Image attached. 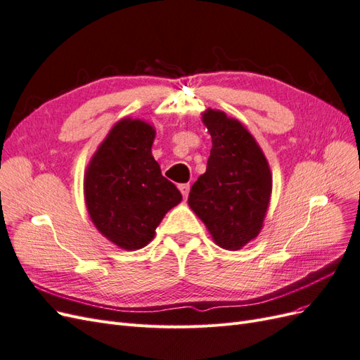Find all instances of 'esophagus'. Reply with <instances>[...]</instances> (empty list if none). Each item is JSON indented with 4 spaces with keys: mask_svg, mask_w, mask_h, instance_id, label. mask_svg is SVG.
Instances as JSON below:
<instances>
[{
    "mask_svg": "<svg viewBox=\"0 0 360 360\" xmlns=\"http://www.w3.org/2000/svg\"><path fill=\"white\" fill-rule=\"evenodd\" d=\"M179 189H180V192H181L183 197H184V198H188V195H189V189H191L189 183H183V184H179Z\"/></svg>",
    "mask_w": 360,
    "mask_h": 360,
    "instance_id": "obj_1",
    "label": "esophagus"
}]
</instances>
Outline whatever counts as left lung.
<instances>
[{"label":"left lung","mask_w":360,"mask_h":360,"mask_svg":"<svg viewBox=\"0 0 360 360\" xmlns=\"http://www.w3.org/2000/svg\"><path fill=\"white\" fill-rule=\"evenodd\" d=\"M201 115L212 136V150L188 204L217 246L238 250L263 230L274 184L271 171L243 123L212 108Z\"/></svg>","instance_id":"left-lung-1"}]
</instances>
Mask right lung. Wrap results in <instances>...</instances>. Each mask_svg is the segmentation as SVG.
<instances>
[{
  "label": "right lung",
  "mask_w": 360,
  "mask_h": 360,
  "mask_svg": "<svg viewBox=\"0 0 360 360\" xmlns=\"http://www.w3.org/2000/svg\"><path fill=\"white\" fill-rule=\"evenodd\" d=\"M156 127L146 120L117 122L84 174V200L93 225L115 246H147L156 226L181 202L176 184L162 176L151 155Z\"/></svg>",
  "instance_id": "1"
}]
</instances>
